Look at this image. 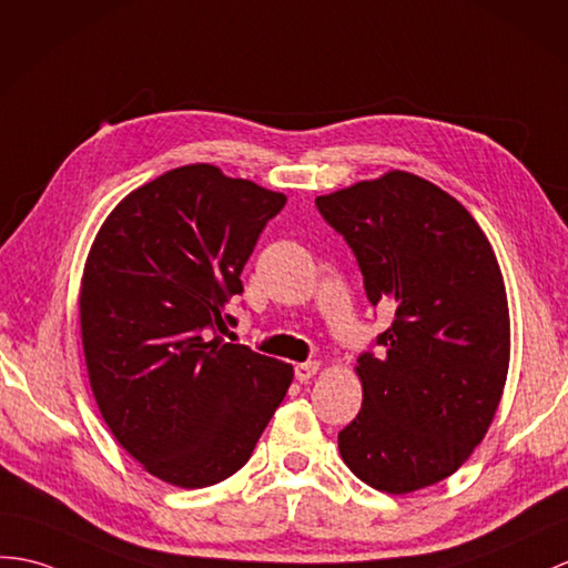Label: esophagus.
<instances>
[{
	"label": "esophagus",
	"mask_w": 568,
	"mask_h": 568,
	"mask_svg": "<svg viewBox=\"0 0 568 568\" xmlns=\"http://www.w3.org/2000/svg\"><path fill=\"white\" fill-rule=\"evenodd\" d=\"M316 371H320V363H314V361L297 363V365H295V379L307 382V379H312V377L316 375Z\"/></svg>",
	"instance_id": "esophagus-1"
}]
</instances>
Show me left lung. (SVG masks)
I'll list each match as a JSON object with an SVG mask.
<instances>
[{
	"instance_id": "obj_1",
	"label": "left lung",
	"mask_w": 568,
	"mask_h": 568,
	"mask_svg": "<svg viewBox=\"0 0 568 568\" xmlns=\"http://www.w3.org/2000/svg\"><path fill=\"white\" fill-rule=\"evenodd\" d=\"M365 295L394 320L358 355L363 406L338 433L355 477L387 494L438 484L481 443L504 394L510 316L504 275L453 195L406 171L320 195Z\"/></svg>"
}]
</instances>
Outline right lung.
<instances>
[{"instance_id": "right-lung-1", "label": "right lung", "mask_w": 568, "mask_h": 568, "mask_svg": "<svg viewBox=\"0 0 568 568\" xmlns=\"http://www.w3.org/2000/svg\"><path fill=\"white\" fill-rule=\"evenodd\" d=\"M285 201L213 164L179 166L125 195L91 246L79 293L91 392L166 484L203 489L242 469L293 382L287 363L220 336Z\"/></svg>"}]
</instances>
